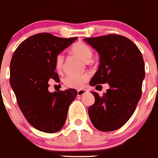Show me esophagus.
Masks as SVG:
<instances>
[{"label": "esophagus", "instance_id": "esophagus-1", "mask_svg": "<svg viewBox=\"0 0 158 158\" xmlns=\"http://www.w3.org/2000/svg\"><path fill=\"white\" fill-rule=\"evenodd\" d=\"M86 93H87V91L84 90V89H79V90L77 91V95L82 96V95H83V94H86Z\"/></svg>", "mask_w": 158, "mask_h": 158}]
</instances>
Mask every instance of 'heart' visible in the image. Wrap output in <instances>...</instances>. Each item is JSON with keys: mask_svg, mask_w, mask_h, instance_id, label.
I'll return each mask as SVG.
<instances>
[{"mask_svg": "<svg viewBox=\"0 0 158 158\" xmlns=\"http://www.w3.org/2000/svg\"><path fill=\"white\" fill-rule=\"evenodd\" d=\"M71 51L84 61H89L93 55L92 48L86 43L77 41L72 44L70 48ZM64 57L61 54H57L54 60V68L57 72H61L63 68ZM88 74L82 75H68L64 79V83L67 87L73 89H81L86 82L89 80Z\"/></svg>", "mask_w": 158, "mask_h": 158, "instance_id": "b5f03b06", "label": "heart"}]
</instances>
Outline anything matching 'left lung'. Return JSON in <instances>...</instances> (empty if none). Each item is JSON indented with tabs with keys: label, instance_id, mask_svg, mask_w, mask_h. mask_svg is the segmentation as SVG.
<instances>
[{
	"label": "left lung",
	"instance_id": "obj_1",
	"mask_svg": "<svg viewBox=\"0 0 158 158\" xmlns=\"http://www.w3.org/2000/svg\"><path fill=\"white\" fill-rule=\"evenodd\" d=\"M84 40L101 56L98 70L89 84L97 87L107 82L110 86L102 97L92 92L95 102L88 110L89 118L98 130H116L132 117L142 95L145 76L142 54L132 40L118 34Z\"/></svg>",
	"mask_w": 158,
	"mask_h": 158
}]
</instances>
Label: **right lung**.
Masks as SVG:
<instances>
[{
  "mask_svg": "<svg viewBox=\"0 0 158 158\" xmlns=\"http://www.w3.org/2000/svg\"><path fill=\"white\" fill-rule=\"evenodd\" d=\"M77 37H57L37 33L19 44L10 64V84L18 105L31 126L48 133L58 132L64 125L74 89L51 93L49 80H59L54 60Z\"/></svg>",
  "mask_w": 158,
  "mask_h": 158,
  "instance_id": "right-lung-1",
  "label": "right lung"
}]
</instances>
